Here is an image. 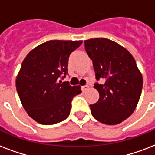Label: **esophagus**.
<instances>
[{
    "instance_id": "esophagus-1",
    "label": "esophagus",
    "mask_w": 155,
    "mask_h": 155,
    "mask_svg": "<svg viewBox=\"0 0 155 155\" xmlns=\"http://www.w3.org/2000/svg\"><path fill=\"white\" fill-rule=\"evenodd\" d=\"M81 88H82L83 92H87V90H88V88H89V86H88V85H84V86H82V87H81Z\"/></svg>"
}]
</instances>
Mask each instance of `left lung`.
Masks as SVG:
<instances>
[{
    "label": "left lung",
    "instance_id": "8db88e82",
    "mask_svg": "<svg viewBox=\"0 0 155 155\" xmlns=\"http://www.w3.org/2000/svg\"><path fill=\"white\" fill-rule=\"evenodd\" d=\"M92 60L95 84L100 98L90 105L93 117L105 125H117L130 117L137 107L142 89V75L132 54L117 42L97 38L84 41Z\"/></svg>",
    "mask_w": 155,
    "mask_h": 155
}]
</instances>
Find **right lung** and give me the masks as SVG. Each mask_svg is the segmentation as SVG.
<instances>
[{
    "label": "right lung",
    "mask_w": 155,
    "mask_h": 155,
    "mask_svg": "<svg viewBox=\"0 0 155 155\" xmlns=\"http://www.w3.org/2000/svg\"><path fill=\"white\" fill-rule=\"evenodd\" d=\"M83 41L51 40L33 49L24 58L16 87L28 115L42 125H53L70 114L71 101L81 87L62 80L68 75L71 53Z\"/></svg>",
    "instance_id": "right-lung-1"
}]
</instances>
